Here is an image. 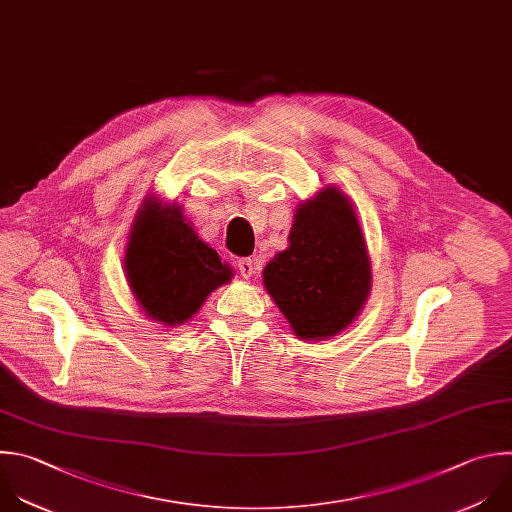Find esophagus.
Masks as SVG:
<instances>
[{
  "label": "esophagus",
  "mask_w": 512,
  "mask_h": 512,
  "mask_svg": "<svg viewBox=\"0 0 512 512\" xmlns=\"http://www.w3.org/2000/svg\"><path fill=\"white\" fill-rule=\"evenodd\" d=\"M237 267H239V273H241L245 279H249V277L255 273V261H253L251 257H241V259L237 261Z\"/></svg>",
  "instance_id": "1"
}]
</instances>
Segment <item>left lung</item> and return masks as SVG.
Listing matches in <instances>:
<instances>
[{
  "instance_id": "8db88e82",
  "label": "left lung",
  "mask_w": 512,
  "mask_h": 512,
  "mask_svg": "<svg viewBox=\"0 0 512 512\" xmlns=\"http://www.w3.org/2000/svg\"><path fill=\"white\" fill-rule=\"evenodd\" d=\"M366 241L348 197L325 189L297 209L289 249L277 253L263 281L293 331L321 339L348 327L370 293Z\"/></svg>"
}]
</instances>
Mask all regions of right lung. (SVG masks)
<instances>
[{
  "label": "right lung",
  "instance_id": "right-lung-1",
  "mask_svg": "<svg viewBox=\"0 0 512 512\" xmlns=\"http://www.w3.org/2000/svg\"><path fill=\"white\" fill-rule=\"evenodd\" d=\"M124 265L144 311L168 325L185 323L213 289L231 279V269L185 223L181 209L152 199L134 223Z\"/></svg>",
  "mask_w": 512,
  "mask_h": 512
}]
</instances>
